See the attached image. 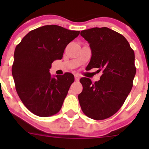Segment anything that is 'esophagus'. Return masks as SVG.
<instances>
[{
	"label": "esophagus",
	"instance_id": "esophagus-1",
	"mask_svg": "<svg viewBox=\"0 0 149 149\" xmlns=\"http://www.w3.org/2000/svg\"><path fill=\"white\" fill-rule=\"evenodd\" d=\"M74 79H75V81H79V79H80V77H79L78 74H75L74 75Z\"/></svg>",
	"mask_w": 149,
	"mask_h": 149
}]
</instances>
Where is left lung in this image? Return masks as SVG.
Wrapping results in <instances>:
<instances>
[{"label": "left lung", "mask_w": 149, "mask_h": 149, "mask_svg": "<svg viewBox=\"0 0 149 149\" xmlns=\"http://www.w3.org/2000/svg\"><path fill=\"white\" fill-rule=\"evenodd\" d=\"M89 43V69L97 68L102 74L98 81L83 77V91L78 95L83 113L91 119L109 118L121 109L132 90L136 68L135 55L127 39L107 27L81 32Z\"/></svg>", "instance_id": "obj_1"}]
</instances>
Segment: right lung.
Instances as JSON below:
<instances>
[{"label":"right lung","instance_id":"add662e5","mask_svg":"<svg viewBox=\"0 0 149 149\" xmlns=\"http://www.w3.org/2000/svg\"><path fill=\"white\" fill-rule=\"evenodd\" d=\"M79 33L47 25L28 32L16 46L12 66L15 89L34 115L47 117L60 111L74 77L68 72L52 77L49 68L54 61L62 58L67 45Z\"/></svg>","mask_w":149,"mask_h":149}]
</instances>
